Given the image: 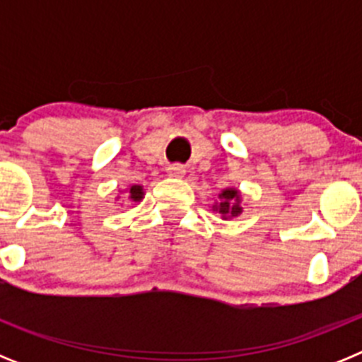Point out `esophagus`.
<instances>
[{
  "label": "esophagus",
  "instance_id": "34e87169",
  "mask_svg": "<svg viewBox=\"0 0 362 362\" xmlns=\"http://www.w3.org/2000/svg\"><path fill=\"white\" fill-rule=\"evenodd\" d=\"M166 172H168L170 177H185V174H187L183 165H170L168 168H166Z\"/></svg>",
  "mask_w": 362,
  "mask_h": 362
}]
</instances>
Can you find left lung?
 <instances>
[{"label": "left lung", "instance_id": "8db88e82", "mask_svg": "<svg viewBox=\"0 0 362 362\" xmlns=\"http://www.w3.org/2000/svg\"><path fill=\"white\" fill-rule=\"evenodd\" d=\"M243 196L238 188H225V190L219 194V199L217 203L212 204L214 212H219L221 217L225 221L232 219V217H238L243 212L241 206Z\"/></svg>", "mask_w": 362, "mask_h": 362}]
</instances>
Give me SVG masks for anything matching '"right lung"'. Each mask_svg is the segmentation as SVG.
Returning <instances> with one entry per match:
<instances>
[{"instance_id": "add662e5", "label": "right lung", "mask_w": 362, "mask_h": 362, "mask_svg": "<svg viewBox=\"0 0 362 362\" xmlns=\"http://www.w3.org/2000/svg\"><path fill=\"white\" fill-rule=\"evenodd\" d=\"M124 194L129 196L130 201L139 203V201L143 199V196H145V190H143V187H139V185H132V187H129L124 190ZM117 199H119V196H117Z\"/></svg>"}]
</instances>
